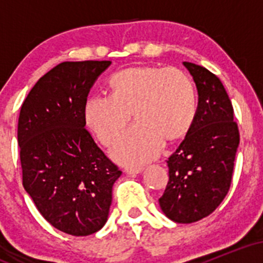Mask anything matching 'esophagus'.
Masks as SVG:
<instances>
[{
  "instance_id": "34e87169",
  "label": "esophagus",
  "mask_w": 263,
  "mask_h": 263,
  "mask_svg": "<svg viewBox=\"0 0 263 263\" xmlns=\"http://www.w3.org/2000/svg\"><path fill=\"white\" fill-rule=\"evenodd\" d=\"M143 167H128L126 168V173L127 174H138L143 172Z\"/></svg>"
}]
</instances>
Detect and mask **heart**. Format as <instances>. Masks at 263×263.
Returning <instances> with one entry per match:
<instances>
[{"label":"heart","instance_id":"b5f03b06","mask_svg":"<svg viewBox=\"0 0 263 263\" xmlns=\"http://www.w3.org/2000/svg\"><path fill=\"white\" fill-rule=\"evenodd\" d=\"M111 95L91 96L84 105V122L104 146H111L132 117L135 123L111 149L121 164L155 159L164 141L185 137L197 116V90L178 68L134 66L108 79Z\"/></svg>","mask_w":263,"mask_h":263}]
</instances>
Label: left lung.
I'll use <instances>...</instances> for the list:
<instances>
[{
	"label": "left lung",
	"instance_id": "obj_1",
	"mask_svg": "<svg viewBox=\"0 0 263 263\" xmlns=\"http://www.w3.org/2000/svg\"><path fill=\"white\" fill-rule=\"evenodd\" d=\"M198 90L197 116L168 158L170 180L159 206L168 219L190 224L210 215L230 189L240 142L224 85L204 66L183 62Z\"/></svg>",
	"mask_w": 263,
	"mask_h": 263
}]
</instances>
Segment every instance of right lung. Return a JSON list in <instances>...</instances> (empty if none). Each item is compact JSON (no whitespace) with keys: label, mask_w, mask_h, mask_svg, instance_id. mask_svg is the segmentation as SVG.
<instances>
[{"label":"right lung","mask_w":263,"mask_h":263,"mask_svg":"<svg viewBox=\"0 0 263 263\" xmlns=\"http://www.w3.org/2000/svg\"><path fill=\"white\" fill-rule=\"evenodd\" d=\"M110 60L64 62L37 81L21 107L18 144L23 186L58 230L87 236L106 224L122 172L92 140L84 105Z\"/></svg>","instance_id":"1"}]
</instances>
